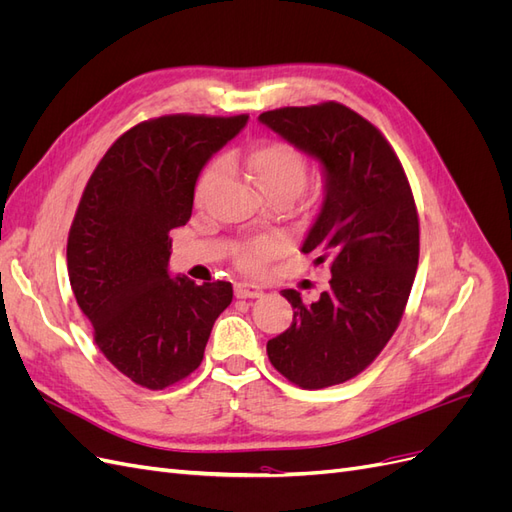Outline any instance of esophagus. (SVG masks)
<instances>
[{
  "label": "esophagus",
  "mask_w": 512,
  "mask_h": 512,
  "mask_svg": "<svg viewBox=\"0 0 512 512\" xmlns=\"http://www.w3.org/2000/svg\"><path fill=\"white\" fill-rule=\"evenodd\" d=\"M235 294L239 299H258L262 297V288L256 284H237Z\"/></svg>",
  "instance_id": "1"
}]
</instances>
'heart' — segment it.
<instances>
[{
    "instance_id": "b5f03b06",
    "label": "heart",
    "mask_w": 512,
    "mask_h": 512,
    "mask_svg": "<svg viewBox=\"0 0 512 512\" xmlns=\"http://www.w3.org/2000/svg\"><path fill=\"white\" fill-rule=\"evenodd\" d=\"M250 168L258 188L267 196H275V194L297 196L307 179V162L303 158V153L284 141H269V143L258 145L250 156ZM220 175H222L220 162H213L211 166L205 168V173L200 175L196 185L198 203H203L207 198V194L213 190V185L218 183ZM275 254H277V243L269 237H262L241 245L237 262L247 271H256L262 262H267Z\"/></svg>"
}]
</instances>
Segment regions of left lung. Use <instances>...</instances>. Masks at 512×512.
<instances>
[{"mask_svg":"<svg viewBox=\"0 0 512 512\" xmlns=\"http://www.w3.org/2000/svg\"><path fill=\"white\" fill-rule=\"evenodd\" d=\"M258 121L320 164L322 205L301 252L331 269L314 303L282 290L294 316L269 339V361L303 389L342 384L382 352L408 303L418 267L410 183L386 138L344 104L277 108Z\"/></svg>","mask_w":512,"mask_h":512,"instance_id":"1","label":"left lung"}]
</instances>
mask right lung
I'll return each mask as SVG.
<instances>
[{
	"instance_id": "1",
	"label": "right lung",
	"mask_w": 512,
	"mask_h": 512,
	"mask_svg": "<svg viewBox=\"0 0 512 512\" xmlns=\"http://www.w3.org/2000/svg\"><path fill=\"white\" fill-rule=\"evenodd\" d=\"M247 115H166L119 136L89 177L68 237V275L102 354L147 389L190 376L230 282L194 284L168 271V232L185 226L200 170Z\"/></svg>"
}]
</instances>
